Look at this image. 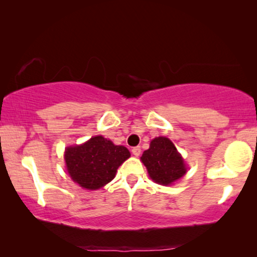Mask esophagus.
<instances>
[{"instance_id": "esophagus-1", "label": "esophagus", "mask_w": 257, "mask_h": 257, "mask_svg": "<svg viewBox=\"0 0 257 257\" xmlns=\"http://www.w3.org/2000/svg\"><path fill=\"white\" fill-rule=\"evenodd\" d=\"M132 152H133V154L135 156H139V155H141V153H142V150H141V147H139V146H136V147H134V149L132 150Z\"/></svg>"}]
</instances>
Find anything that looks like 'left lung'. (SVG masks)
<instances>
[{
  "instance_id": "obj_1",
  "label": "left lung",
  "mask_w": 257,
  "mask_h": 257,
  "mask_svg": "<svg viewBox=\"0 0 257 257\" xmlns=\"http://www.w3.org/2000/svg\"><path fill=\"white\" fill-rule=\"evenodd\" d=\"M150 177L160 185H171L185 175L187 169L176 146L167 137H158L151 142L150 149L142 156Z\"/></svg>"
}]
</instances>
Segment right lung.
<instances>
[{
  "mask_svg": "<svg viewBox=\"0 0 257 257\" xmlns=\"http://www.w3.org/2000/svg\"><path fill=\"white\" fill-rule=\"evenodd\" d=\"M130 156L124 146L114 145L102 136L90 138L66 150L67 169L72 180L86 189H98L110 182L118 168Z\"/></svg>",
  "mask_w": 257,
  "mask_h": 257,
  "instance_id": "obj_1",
  "label": "right lung"
}]
</instances>
